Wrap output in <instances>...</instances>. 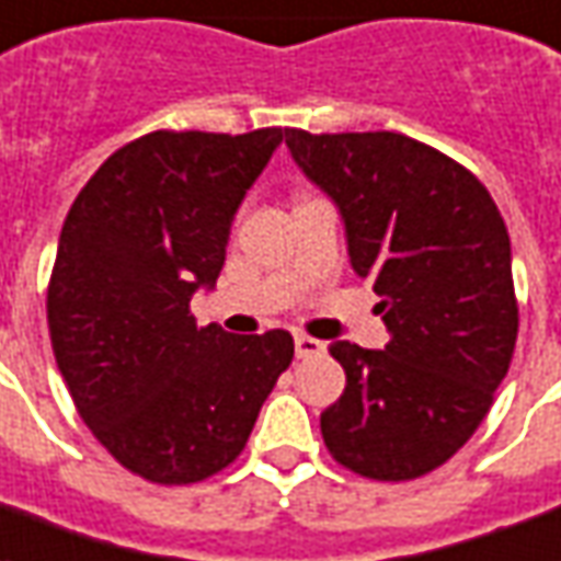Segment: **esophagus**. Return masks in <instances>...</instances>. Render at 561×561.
Instances as JSON below:
<instances>
[{"label":"esophagus","instance_id":"1","mask_svg":"<svg viewBox=\"0 0 561 561\" xmlns=\"http://www.w3.org/2000/svg\"><path fill=\"white\" fill-rule=\"evenodd\" d=\"M322 353H325V343L317 341V337H308V334H296L298 358H317V355Z\"/></svg>","mask_w":561,"mask_h":561}]
</instances>
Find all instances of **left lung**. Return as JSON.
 <instances>
[{
    "mask_svg": "<svg viewBox=\"0 0 561 561\" xmlns=\"http://www.w3.org/2000/svg\"><path fill=\"white\" fill-rule=\"evenodd\" d=\"M298 170L337 206L386 350L331 343L346 388L320 415L331 457L376 481L443 466L476 433L517 343L511 239L488 187L424 142L286 128Z\"/></svg>",
    "mask_w": 561,
    "mask_h": 561,
    "instance_id": "8db88e82",
    "label": "left lung"
}]
</instances>
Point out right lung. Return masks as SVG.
<instances>
[{
	"label": "right lung",
	"mask_w": 561,
	"mask_h": 561,
	"mask_svg": "<svg viewBox=\"0 0 561 561\" xmlns=\"http://www.w3.org/2000/svg\"><path fill=\"white\" fill-rule=\"evenodd\" d=\"M284 137L154 130L113 151L65 218L47 289L53 355L85 427L146 481L194 484L230 466L293 362L289 331L227 334L191 313Z\"/></svg>",
	"instance_id": "1"
}]
</instances>
